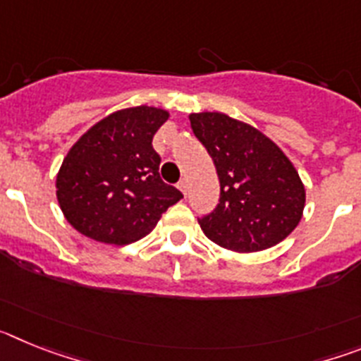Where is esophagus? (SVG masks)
Segmentation results:
<instances>
[{
  "instance_id": "34e87169",
  "label": "esophagus",
  "mask_w": 361,
  "mask_h": 361,
  "mask_svg": "<svg viewBox=\"0 0 361 361\" xmlns=\"http://www.w3.org/2000/svg\"><path fill=\"white\" fill-rule=\"evenodd\" d=\"M177 186H178V190L183 191L184 197H186V195H188V180H186V178H180V180H178Z\"/></svg>"
}]
</instances>
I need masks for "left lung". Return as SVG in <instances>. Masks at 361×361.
<instances>
[{
    "label": "left lung",
    "mask_w": 361,
    "mask_h": 361,
    "mask_svg": "<svg viewBox=\"0 0 361 361\" xmlns=\"http://www.w3.org/2000/svg\"><path fill=\"white\" fill-rule=\"evenodd\" d=\"M190 123L220 180L216 208L199 219L204 235L237 253L282 242L305 206V188L286 153L260 130L220 111L191 114Z\"/></svg>",
    "instance_id": "obj_1"
}]
</instances>
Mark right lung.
<instances>
[{
    "mask_svg": "<svg viewBox=\"0 0 361 361\" xmlns=\"http://www.w3.org/2000/svg\"><path fill=\"white\" fill-rule=\"evenodd\" d=\"M170 114L155 106L114 111L70 148L56 178L65 219L85 237L126 245L141 240L183 199L162 183L153 135Z\"/></svg>",
    "mask_w": 361,
    "mask_h": 361,
    "instance_id": "1",
    "label": "right lung"
}]
</instances>
